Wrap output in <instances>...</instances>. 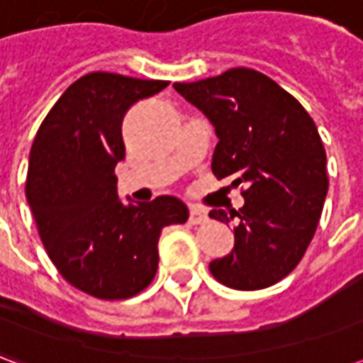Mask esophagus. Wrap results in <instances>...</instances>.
I'll return each mask as SVG.
<instances>
[{
    "mask_svg": "<svg viewBox=\"0 0 363 363\" xmlns=\"http://www.w3.org/2000/svg\"><path fill=\"white\" fill-rule=\"evenodd\" d=\"M190 223H204L208 220V213L202 208H198V206H190Z\"/></svg>",
    "mask_w": 363,
    "mask_h": 363,
    "instance_id": "1",
    "label": "esophagus"
}]
</instances>
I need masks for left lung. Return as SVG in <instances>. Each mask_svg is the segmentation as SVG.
Returning a JSON list of instances; mask_svg holds the SVG:
<instances>
[{
  "instance_id": "1",
  "label": "left lung",
  "mask_w": 363,
  "mask_h": 363,
  "mask_svg": "<svg viewBox=\"0 0 363 363\" xmlns=\"http://www.w3.org/2000/svg\"><path fill=\"white\" fill-rule=\"evenodd\" d=\"M173 87L212 122L213 174L247 186L239 212H210L223 223L239 218L233 251L212 260L210 272L228 288H268L299 264L319 223L328 190L319 130L288 91L257 69L233 67Z\"/></svg>"
}]
</instances>
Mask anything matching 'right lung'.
I'll return each mask as SVG.
<instances>
[{
  "label": "right lung",
  "instance_id": "add662e5",
  "mask_svg": "<svg viewBox=\"0 0 363 363\" xmlns=\"http://www.w3.org/2000/svg\"><path fill=\"white\" fill-rule=\"evenodd\" d=\"M169 85L95 72L72 83L36 132L27 202L44 249L74 288L128 299L153 280L161 229L189 220L174 196L122 204L114 167L126 157L122 120L130 106Z\"/></svg>",
  "mask_w": 363,
  "mask_h": 363
}]
</instances>
